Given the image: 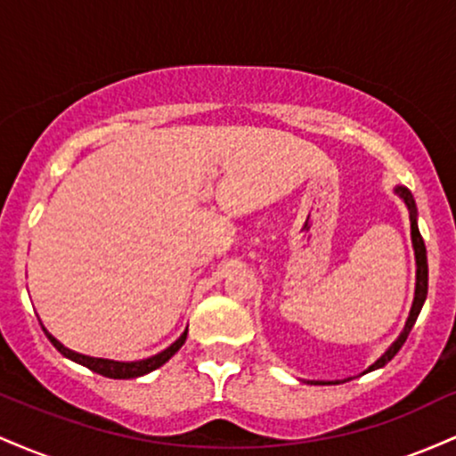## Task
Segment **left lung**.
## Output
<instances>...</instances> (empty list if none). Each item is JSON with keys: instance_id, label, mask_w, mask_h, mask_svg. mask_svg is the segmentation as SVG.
<instances>
[{"instance_id": "1", "label": "left lung", "mask_w": 456, "mask_h": 456, "mask_svg": "<svg viewBox=\"0 0 456 456\" xmlns=\"http://www.w3.org/2000/svg\"><path fill=\"white\" fill-rule=\"evenodd\" d=\"M395 195H399L403 199V203H405L407 212H410V229H411V246H413V257H416V291H413V302H411V308H410V317H407L405 322V328L401 330V334L396 337V341L390 345L388 349H386L384 354L379 355L378 360H375L373 364L369 366V369L364 370V373H370V370H378L381 366H386L390 362L392 358H395L396 352L403 347V343H405L407 334L411 332L413 323H416L418 315H420L422 311V305H425L427 300V291H428V264H427V248H425V240H422L420 235V229H418V210H416V201H413L411 192L407 191L405 186H395ZM308 384H315V386H326V381H308ZM330 384V381H328ZM338 384V381H337Z\"/></svg>"}]
</instances>
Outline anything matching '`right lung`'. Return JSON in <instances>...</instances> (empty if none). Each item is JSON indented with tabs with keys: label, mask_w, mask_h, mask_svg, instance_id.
<instances>
[{
	"label": "right lung",
	"mask_w": 456,
	"mask_h": 456,
	"mask_svg": "<svg viewBox=\"0 0 456 456\" xmlns=\"http://www.w3.org/2000/svg\"><path fill=\"white\" fill-rule=\"evenodd\" d=\"M43 330H45L46 337H49V341L53 343V347L61 355H64V358L72 360V362H77L81 366H87V369L94 370V373L102 375V378H111V379H133V378H141V375L151 373V370H156L159 366L169 362V358H174V355L177 354V349L186 343V334H188V328H186L184 332H182L180 337H177L175 341L169 345V347L162 349V352H159L156 355H150V358H143V360H133V362H122V360L94 358V355L72 352V349L64 347V345L57 341L53 334H51L45 326H43Z\"/></svg>",
	"instance_id": "right-lung-1"
}]
</instances>
